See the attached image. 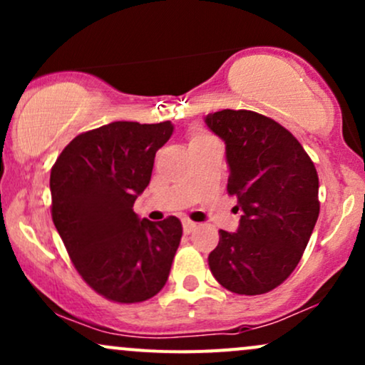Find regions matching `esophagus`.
<instances>
[{
  "label": "esophagus",
  "mask_w": 365,
  "mask_h": 365,
  "mask_svg": "<svg viewBox=\"0 0 365 365\" xmlns=\"http://www.w3.org/2000/svg\"><path fill=\"white\" fill-rule=\"evenodd\" d=\"M195 228H197V223H194V221L183 220V232H185V233H192Z\"/></svg>",
  "instance_id": "obj_1"
}]
</instances>
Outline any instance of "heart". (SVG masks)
<instances>
[{
    "label": "heart",
    "mask_w": 365,
    "mask_h": 365,
    "mask_svg": "<svg viewBox=\"0 0 365 365\" xmlns=\"http://www.w3.org/2000/svg\"><path fill=\"white\" fill-rule=\"evenodd\" d=\"M206 139H209V135H206V133H194L190 139V144L192 142H200V140H206Z\"/></svg>",
    "instance_id": "heart-1"
}]
</instances>
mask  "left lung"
Listing matches in <instances>:
<instances>
[{
	"label": "left lung",
	"mask_w": 365,
	"mask_h": 365,
	"mask_svg": "<svg viewBox=\"0 0 365 365\" xmlns=\"http://www.w3.org/2000/svg\"><path fill=\"white\" fill-rule=\"evenodd\" d=\"M206 125L225 142L228 194L242 211L237 233L220 232L209 267L226 290L267 293L293 273L316 226V166L287 128L255 111H216Z\"/></svg>",
	"instance_id": "8db88e82"
}]
</instances>
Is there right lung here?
<instances>
[{
    "label": "right lung",
    "instance_id": "add662e5",
    "mask_svg": "<svg viewBox=\"0 0 365 365\" xmlns=\"http://www.w3.org/2000/svg\"><path fill=\"white\" fill-rule=\"evenodd\" d=\"M171 133V121H113L75 137L51 170L53 223L83 282L113 302H144L170 276L182 223L140 220L133 202Z\"/></svg>",
    "mask_w": 365,
    "mask_h": 365
}]
</instances>
